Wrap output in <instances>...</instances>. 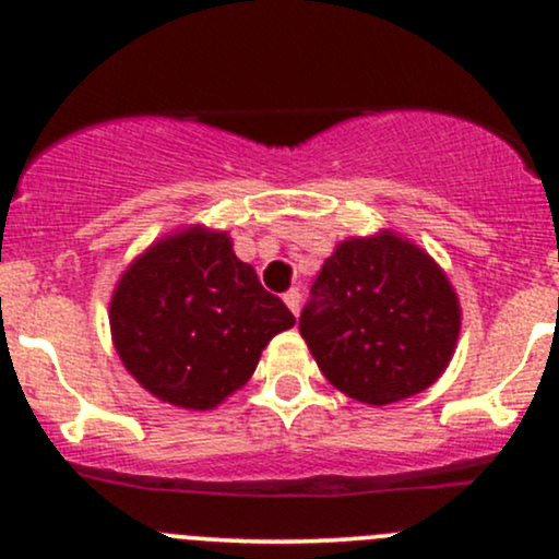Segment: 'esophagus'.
<instances>
[{
	"label": "esophagus",
	"instance_id": "esophagus-1",
	"mask_svg": "<svg viewBox=\"0 0 559 559\" xmlns=\"http://www.w3.org/2000/svg\"><path fill=\"white\" fill-rule=\"evenodd\" d=\"M284 301H286V307H288V310L294 312V316H299V301H301V294H299V288H288V292L284 294Z\"/></svg>",
	"mask_w": 559,
	"mask_h": 559
}]
</instances>
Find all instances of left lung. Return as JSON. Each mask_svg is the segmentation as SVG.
<instances>
[{"mask_svg": "<svg viewBox=\"0 0 559 559\" xmlns=\"http://www.w3.org/2000/svg\"><path fill=\"white\" fill-rule=\"evenodd\" d=\"M299 331L323 376L352 400L391 404L444 373L460 305L441 267L415 243L349 239L320 267Z\"/></svg>", "mask_w": 559, "mask_h": 559, "instance_id": "obj_1", "label": "left lung"}]
</instances>
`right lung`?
<instances>
[{"label": "right lung", "instance_id": "right-lung-1", "mask_svg": "<svg viewBox=\"0 0 559 559\" xmlns=\"http://www.w3.org/2000/svg\"><path fill=\"white\" fill-rule=\"evenodd\" d=\"M297 323L226 234L189 228L146 249L110 301L120 360L157 400L210 409L243 386L275 333Z\"/></svg>", "mask_w": 559, "mask_h": 559}]
</instances>
